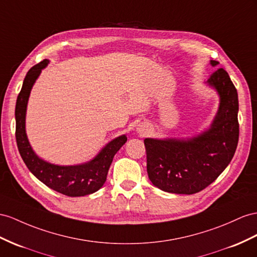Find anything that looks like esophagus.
I'll use <instances>...</instances> for the list:
<instances>
[{
    "label": "esophagus",
    "instance_id": "obj_1",
    "mask_svg": "<svg viewBox=\"0 0 257 257\" xmlns=\"http://www.w3.org/2000/svg\"><path fill=\"white\" fill-rule=\"evenodd\" d=\"M137 131H138V133H139V134H141V135L147 134V133H148V126H147L146 123H140V124H138Z\"/></svg>",
    "mask_w": 257,
    "mask_h": 257
}]
</instances>
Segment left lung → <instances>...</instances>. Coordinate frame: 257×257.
Listing matches in <instances>:
<instances>
[{
	"mask_svg": "<svg viewBox=\"0 0 257 257\" xmlns=\"http://www.w3.org/2000/svg\"><path fill=\"white\" fill-rule=\"evenodd\" d=\"M209 64L217 67L219 63ZM205 84L219 96L209 127L188 138L144 139L149 179L165 192H200L216 180L234 155L239 141L238 92L223 68L216 69Z\"/></svg>",
	"mask_w": 257,
	"mask_h": 257,
	"instance_id": "obj_1",
	"label": "left lung"
}]
</instances>
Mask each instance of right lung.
<instances>
[{"label":"right lung","mask_w":257,"mask_h":257,"mask_svg":"<svg viewBox=\"0 0 257 257\" xmlns=\"http://www.w3.org/2000/svg\"><path fill=\"white\" fill-rule=\"evenodd\" d=\"M49 63V60H44L29 69L18 94L15 108L18 151L32 175L54 191L74 197L92 194L100 190L106 181L110 164L115 154L127 142V136L115 138L105 144L93 159L77 165H56L38 156L26 134V113L31 89Z\"/></svg>","instance_id":"1"}]
</instances>
